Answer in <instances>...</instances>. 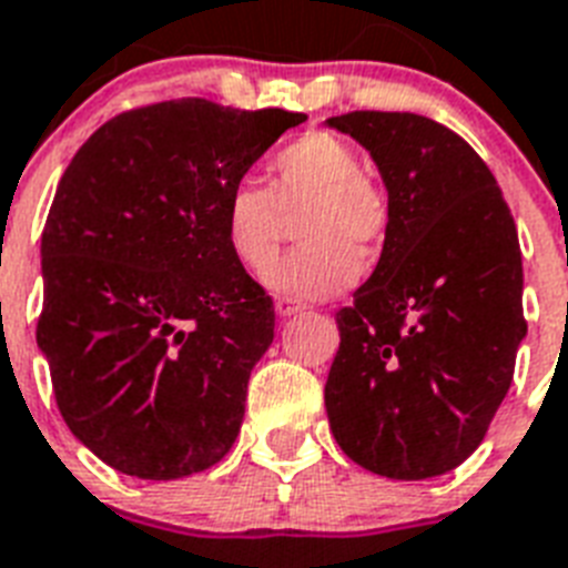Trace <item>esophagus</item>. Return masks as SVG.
Wrapping results in <instances>:
<instances>
[{
    "label": "esophagus",
    "mask_w": 568,
    "mask_h": 568,
    "mask_svg": "<svg viewBox=\"0 0 568 568\" xmlns=\"http://www.w3.org/2000/svg\"><path fill=\"white\" fill-rule=\"evenodd\" d=\"M305 311V305L302 302H296V298H284L281 296L278 302H275V313H278L281 320H287V316H296V313Z\"/></svg>",
    "instance_id": "obj_1"
}]
</instances>
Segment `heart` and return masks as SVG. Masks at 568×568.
<instances>
[{
  "label": "heart",
  "mask_w": 568,
  "mask_h": 568,
  "mask_svg": "<svg viewBox=\"0 0 568 568\" xmlns=\"http://www.w3.org/2000/svg\"><path fill=\"white\" fill-rule=\"evenodd\" d=\"M270 187L255 179L231 184L222 202L229 252L257 272L275 257L287 216L298 220L305 243L263 272V284L284 298H328L361 275V255L384 240L387 199L369 179L348 143L334 134H305L270 163Z\"/></svg>",
  "instance_id": "obj_1"
}]
</instances>
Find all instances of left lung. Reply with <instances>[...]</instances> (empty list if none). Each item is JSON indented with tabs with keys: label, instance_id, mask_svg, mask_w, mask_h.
Wrapping results in <instances>:
<instances>
[{
	"label": "left lung",
	"instance_id": "obj_1",
	"mask_svg": "<svg viewBox=\"0 0 568 568\" xmlns=\"http://www.w3.org/2000/svg\"><path fill=\"white\" fill-rule=\"evenodd\" d=\"M387 187L378 266L337 313L325 410L357 466L396 480L455 469L480 446L514 381L521 313L516 222L478 152L446 125L352 111Z\"/></svg>",
	"mask_w": 568,
	"mask_h": 568
}]
</instances>
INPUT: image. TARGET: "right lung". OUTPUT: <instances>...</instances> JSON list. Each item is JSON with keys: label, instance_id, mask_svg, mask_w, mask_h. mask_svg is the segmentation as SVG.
Instances as JSON below:
<instances>
[{"label": "right lung", "instance_id": "obj_1", "mask_svg": "<svg viewBox=\"0 0 568 568\" xmlns=\"http://www.w3.org/2000/svg\"><path fill=\"white\" fill-rule=\"evenodd\" d=\"M305 120L146 104L93 131L61 175L40 240L38 346L63 422L113 469L184 478L234 446L275 307L229 252L222 202Z\"/></svg>", "mask_w": 568, "mask_h": 568}]
</instances>
